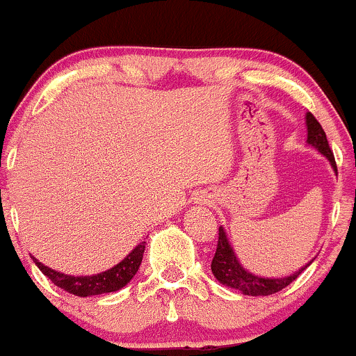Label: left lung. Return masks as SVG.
I'll return each instance as SVG.
<instances>
[{
    "label": "left lung",
    "instance_id": "obj_1",
    "mask_svg": "<svg viewBox=\"0 0 356 356\" xmlns=\"http://www.w3.org/2000/svg\"><path fill=\"white\" fill-rule=\"evenodd\" d=\"M306 124H307V143L311 146H314L321 154H325L330 159L331 166L337 170V161H334V154L331 151L328 145V139H326L325 129L318 122V119L313 114L306 115ZM309 266V264H307ZM307 266L301 267L298 273L287 275V277H279V279H269V277H257V275L250 274L249 270H245L241 266V262L237 261V255L234 254V249L230 247L229 241H227V235L220 227L218 229V242H217V250H215L213 261H211V273L215 277L222 282V284L234 287V289L241 291L242 294L247 296H270V294L279 293L284 287H287L293 281H296L299 274L306 269Z\"/></svg>",
    "mask_w": 356,
    "mask_h": 356
}]
</instances>
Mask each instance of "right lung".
<instances>
[{
	"mask_svg": "<svg viewBox=\"0 0 356 356\" xmlns=\"http://www.w3.org/2000/svg\"><path fill=\"white\" fill-rule=\"evenodd\" d=\"M145 245L146 242H141L139 245H136V249L127 255L124 261L119 262L118 266L106 270V273L95 275H81V277H74V275L57 273V270L43 266L42 262H38L35 257L33 261L35 264L38 266V269L42 270L55 286L60 287V289L67 291V293L74 294V296L87 298L95 296V294L113 293V291H119L121 287H124L127 282L134 277L139 266H141L143 254H145Z\"/></svg>",
	"mask_w": 356,
	"mask_h": 356,
	"instance_id": "1",
	"label": "right lung"
}]
</instances>
